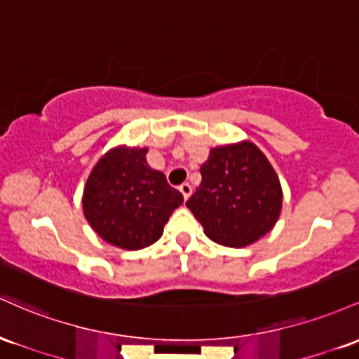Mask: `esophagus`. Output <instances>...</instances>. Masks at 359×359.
<instances>
[{
    "label": "esophagus",
    "mask_w": 359,
    "mask_h": 359,
    "mask_svg": "<svg viewBox=\"0 0 359 359\" xmlns=\"http://www.w3.org/2000/svg\"><path fill=\"white\" fill-rule=\"evenodd\" d=\"M180 191L183 193V198L188 200V198H190L191 191H193L191 184H190V183H183V184H181V187H180Z\"/></svg>",
    "instance_id": "esophagus-1"
}]
</instances>
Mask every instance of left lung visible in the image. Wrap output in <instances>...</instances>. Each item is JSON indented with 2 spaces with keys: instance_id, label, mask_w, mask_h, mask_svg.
I'll use <instances>...</instances> for the list:
<instances>
[{
  "instance_id": "1",
  "label": "left lung",
  "mask_w": 359,
  "mask_h": 359,
  "mask_svg": "<svg viewBox=\"0 0 359 359\" xmlns=\"http://www.w3.org/2000/svg\"><path fill=\"white\" fill-rule=\"evenodd\" d=\"M200 172L201 183L187 207L207 237L227 248H244L271 231L283 193L275 169L255 144L212 149Z\"/></svg>"
}]
</instances>
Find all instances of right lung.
Segmentation results:
<instances>
[{
  "instance_id": "right-lung-1",
  "label": "right lung",
  "mask_w": 359,
  "mask_h": 359,
  "mask_svg": "<svg viewBox=\"0 0 359 359\" xmlns=\"http://www.w3.org/2000/svg\"><path fill=\"white\" fill-rule=\"evenodd\" d=\"M146 154V147L111 149L84 187L83 210L93 231L127 251L154 244L169 215L183 203V195L149 166Z\"/></svg>"
}]
</instances>
